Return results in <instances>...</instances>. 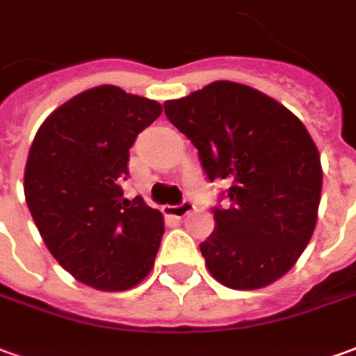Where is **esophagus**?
I'll use <instances>...</instances> for the list:
<instances>
[{
  "label": "esophagus",
  "instance_id": "1",
  "mask_svg": "<svg viewBox=\"0 0 356 356\" xmlns=\"http://www.w3.org/2000/svg\"><path fill=\"white\" fill-rule=\"evenodd\" d=\"M195 210V204L191 200H183L181 204H175V206H165L163 212L168 216H173V218H185L186 213H191Z\"/></svg>",
  "mask_w": 356,
  "mask_h": 356
}]
</instances>
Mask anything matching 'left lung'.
<instances>
[{
  "instance_id": "obj_1",
  "label": "left lung",
  "mask_w": 356,
  "mask_h": 356,
  "mask_svg": "<svg viewBox=\"0 0 356 356\" xmlns=\"http://www.w3.org/2000/svg\"><path fill=\"white\" fill-rule=\"evenodd\" d=\"M165 118L198 150L208 181L225 179L229 208L213 206L200 243L213 277L260 289L299 260L316 225L322 168L305 125L282 104L229 81L163 104Z\"/></svg>"
}]
</instances>
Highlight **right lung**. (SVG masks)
<instances>
[{"label":"right lung","instance_id":"obj_1","mask_svg":"<svg viewBox=\"0 0 356 356\" xmlns=\"http://www.w3.org/2000/svg\"><path fill=\"white\" fill-rule=\"evenodd\" d=\"M158 102L98 86L49 115L29 152L24 196L48 250L74 280L125 291L152 270L163 235L158 210L127 200L129 148L160 118Z\"/></svg>","mask_w":356,"mask_h":356}]
</instances>
